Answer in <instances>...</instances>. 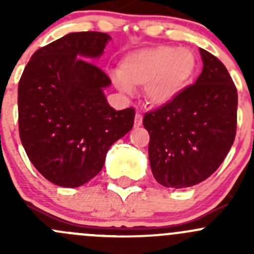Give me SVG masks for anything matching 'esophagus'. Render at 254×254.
I'll use <instances>...</instances> for the list:
<instances>
[{
  "instance_id": "obj_1",
  "label": "esophagus",
  "mask_w": 254,
  "mask_h": 254,
  "mask_svg": "<svg viewBox=\"0 0 254 254\" xmlns=\"http://www.w3.org/2000/svg\"><path fill=\"white\" fill-rule=\"evenodd\" d=\"M142 125V115L136 113L135 114V127H141Z\"/></svg>"
}]
</instances>
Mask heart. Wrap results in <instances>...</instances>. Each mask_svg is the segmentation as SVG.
<instances>
[{"mask_svg": "<svg viewBox=\"0 0 254 254\" xmlns=\"http://www.w3.org/2000/svg\"><path fill=\"white\" fill-rule=\"evenodd\" d=\"M195 70L196 58L189 49L155 45L127 54L119 63V72L113 73L112 78L123 93L145 86L148 103L165 107L181 96Z\"/></svg>", "mask_w": 254, "mask_h": 254, "instance_id": "b5f03b06", "label": "heart"}]
</instances>
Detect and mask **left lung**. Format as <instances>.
<instances>
[{
	"label": "left lung",
	"mask_w": 254,
	"mask_h": 254,
	"mask_svg": "<svg viewBox=\"0 0 254 254\" xmlns=\"http://www.w3.org/2000/svg\"><path fill=\"white\" fill-rule=\"evenodd\" d=\"M203 71L172 103L146 113L152 175L166 188H188L210 177L229 153L237 123V89L224 64L199 49Z\"/></svg>",
	"instance_id": "obj_1"
}]
</instances>
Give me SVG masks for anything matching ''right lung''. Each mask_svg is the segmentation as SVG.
Masks as SVG:
<instances>
[{
	"instance_id": "obj_1",
	"label": "right lung",
	"mask_w": 254,
	"mask_h": 254,
	"mask_svg": "<svg viewBox=\"0 0 254 254\" xmlns=\"http://www.w3.org/2000/svg\"><path fill=\"white\" fill-rule=\"evenodd\" d=\"M111 39L68 33L35 51L19 79L20 141L38 172L59 187L98 175L111 146L134 125V109L109 106L104 89L112 81L87 61L101 58Z\"/></svg>"
}]
</instances>
